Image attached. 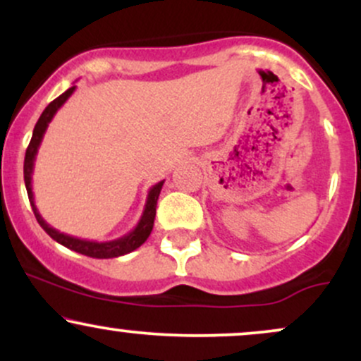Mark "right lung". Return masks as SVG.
<instances>
[{
	"label": "right lung",
	"mask_w": 361,
	"mask_h": 361,
	"mask_svg": "<svg viewBox=\"0 0 361 361\" xmlns=\"http://www.w3.org/2000/svg\"><path fill=\"white\" fill-rule=\"evenodd\" d=\"M76 86L69 88L68 91L57 97L56 100L49 103L45 106V110L40 115V118L37 120L34 134H32V140L28 144L27 152H25V163H23V178H25V186H27V193H28V200H30L32 210H34L37 222L40 224V227L47 233L54 241H57L62 246L69 247V250L80 252V255L90 256V258H100V259H106V258H118V256L127 255V252H132L134 250H137L139 246H142L144 243L147 241L149 234H151L152 226H154V217H156V205H157V198H159L161 188H163V181L156 183L154 186H151L147 192V198H146V205H144V212L140 215L137 226L130 231V233L122 235V238L114 239V241H105V243H98V241H88V239H80L74 238V235L59 233L57 229L49 226L47 222L44 221V217L40 215L39 210H37L35 200H34V192H32V175H34V166H35V157L37 152H39L40 144H42L44 134L47 130L49 123L54 118V115L57 114V110L64 105L66 102L69 100V97L74 93Z\"/></svg>",
	"instance_id": "add662e5"
}]
</instances>
